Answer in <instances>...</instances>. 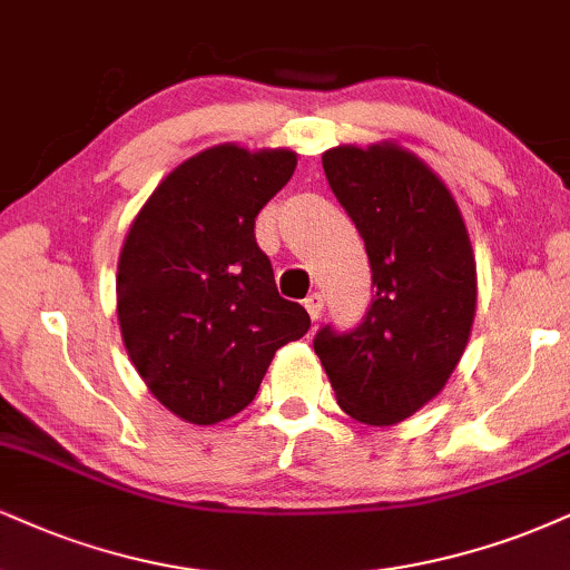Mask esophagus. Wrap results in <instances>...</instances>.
Wrapping results in <instances>:
<instances>
[{"label":"esophagus","instance_id":"1","mask_svg":"<svg viewBox=\"0 0 570 570\" xmlns=\"http://www.w3.org/2000/svg\"><path fill=\"white\" fill-rule=\"evenodd\" d=\"M304 306H306L308 317L317 322L320 314H322V296H320V293H312V296H308V298L304 301Z\"/></svg>","mask_w":570,"mask_h":570}]
</instances>
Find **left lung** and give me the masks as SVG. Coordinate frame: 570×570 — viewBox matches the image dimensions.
Instances as JSON below:
<instances>
[{"mask_svg": "<svg viewBox=\"0 0 570 570\" xmlns=\"http://www.w3.org/2000/svg\"><path fill=\"white\" fill-rule=\"evenodd\" d=\"M330 189L360 229L372 304L351 333L314 338L341 410L396 425L444 389L475 317V258L444 181L410 150L341 145L322 156Z\"/></svg>", "mask_w": 570, "mask_h": 570, "instance_id": "left-lung-1", "label": "left lung"}]
</instances>
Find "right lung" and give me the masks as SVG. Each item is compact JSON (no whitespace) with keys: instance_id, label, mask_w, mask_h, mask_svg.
Masks as SVG:
<instances>
[{"instance_id":"add662e5","label":"right lung","mask_w":570,"mask_h":570,"mask_svg":"<svg viewBox=\"0 0 570 570\" xmlns=\"http://www.w3.org/2000/svg\"><path fill=\"white\" fill-rule=\"evenodd\" d=\"M296 164L293 150L208 147L174 168L131 222L116 274L121 338L153 396L187 423L245 410L274 351L312 325L277 293L253 235Z\"/></svg>"}]
</instances>
